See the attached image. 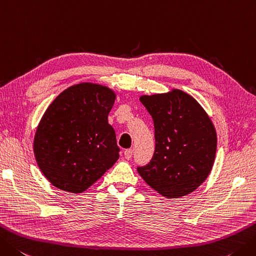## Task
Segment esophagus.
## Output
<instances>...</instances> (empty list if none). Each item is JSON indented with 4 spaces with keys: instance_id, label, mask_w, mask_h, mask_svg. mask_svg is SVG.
I'll list each match as a JSON object with an SVG mask.
<instances>
[{
    "instance_id": "1",
    "label": "esophagus",
    "mask_w": 256,
    "mask_h": 256,
    "mask_svg": "<svg viewBox=\"0 0 256 256\" xmlns=\"http://www.w3.org/2000/svg\"><path fill=\"white\" fill-rule=\"evenodd\" d=\"M132 153H133V151H132V148H128V150H125L124 151V156H125V158L126 160H130L132 158Z\"/></svg>"
}]
</instances>
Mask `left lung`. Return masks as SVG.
Instances as JSON below:
<instances>
[{
    "label": "left lung",
    "instance_id": "left-lung-1",
    "mask_svg": "<svg viewBox=\"0 0 256 256\" xmlns=\"http://www.w3.org/2000/svg\"><path fill=\"white\" fill-rule=\"evenodd\" d=\"M154 122L155 151L138 172L164 198L195 191L211 173L216 154V131L205 110L191 95L172 88L140 96Z\"/></svg>",
    "mask_w": 256,
    "mask_h": 256
}]
</instances>
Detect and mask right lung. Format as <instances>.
Wrapping results in <instances>:
<instances>
[{
    "label": "right lung",
    "instance_id": "obj_1",
    "mask_svg": "<svg viewBox=\"0 0 256 256\" xmlns=\"http://www.w3.org/2000/svg\"><path fill=\"white\" fill-rule=\"evenodd\" d=\"M115 98L110 88L82 82L60 93L44 112L33 151L55 188L82 193L118 161L116 135L108 120Z\"/></svg>",
    "mask_w": 256,
    "mask_h": 256
}]
</instances>
